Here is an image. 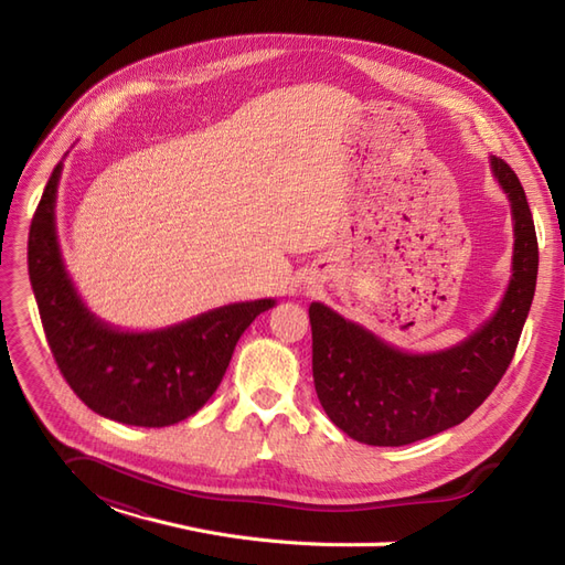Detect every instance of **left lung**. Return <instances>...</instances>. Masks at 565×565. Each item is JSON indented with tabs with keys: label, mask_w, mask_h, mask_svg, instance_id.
Returning a JSON list of instances; mask_svg holds the SVG:
<instances>
[{
	"label": "left lung",
	"mask_w": 565,
	"mask_h": 565,
	"mask_svg": "<svg viewBox=\"0 0 565 565\" xmlns=\"http://www.w3.org/2000/svg\"><path fill=\"white\" fill-rule=\"evenodd\" d=\"M492 172L511 200L514 266L494 313L461 344L415 355L311 303L313 384L328 417L353 440L398 448L465 422L500 384L516 353L537 282V235L523 185L504 160Z\"/></svg>",
	"instance_id": "left-lung-1"
}]
</instances>
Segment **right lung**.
Here are the masks:
<instances>
[{
  "label": "right lung",
  "instance_id": "1",
  "mask_svg": "<svg viewBox=\"0 0 565 565\" xmlns=\"http://www.w3.org/2000/svg\"><path fill=\"white\" fill-rule=\"evenodd\" d=\"M63 164L49 177L28 235V273L54 361L79 401L129 426H169L212 398L237 339L276 306L256 299L221 306L156 332H119L82 303L67 278L56 235Z\"/></svg>",
  "mask_w": 565,
  "mask_h": 565
}]
</instances>
